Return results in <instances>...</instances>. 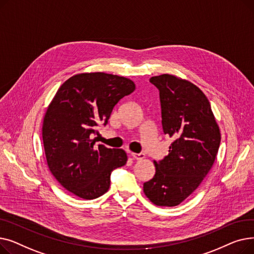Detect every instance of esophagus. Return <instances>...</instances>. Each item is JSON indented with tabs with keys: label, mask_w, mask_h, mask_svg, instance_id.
Segmentation results:
<instances>
[{
	"label": "esophagus",
	"mask_w": 254,
	"mask_h": 254,
	"mask_svg": "<svg viewBox=\"0 0 254 254\" xmlns=\"http://www.w3.org/2000/svg\"><path fill=\"white\" fill-rule=\"evenodd\" d=\"M130 156L134 159H142L144 158V154L143 153H130Z\"/></svg>",
	"instance_id": "1"
}]
</instances>
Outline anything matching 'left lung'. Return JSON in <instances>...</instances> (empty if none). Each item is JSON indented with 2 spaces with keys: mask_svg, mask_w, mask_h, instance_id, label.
<instances>
[{
  "mask_svg": "<svg viewBox=\"0 0 254 254\" xmlns=\"http://www.w3.org/2000/svg\"><path fill=\"white\" fill-rule=\"evenodd\" d=\"M149 81L159 90L162 125L174 139L169 154L158 163L143 190L156 206L174 207L189 197L215 162L220 129L205 93L193 83L163 74Z\"/></svg>",
  "mask_w": 254,
  "mask_h": 254,
  "instance_id": "1",
  "label": "left lung"
}]
</instances>
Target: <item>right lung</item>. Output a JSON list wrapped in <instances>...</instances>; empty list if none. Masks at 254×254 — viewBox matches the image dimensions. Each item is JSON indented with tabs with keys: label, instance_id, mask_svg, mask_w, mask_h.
Masks as SVG:
<instances>
[{
	"label": "right lung",
	"instance_id": "obj_1",
	"mask_svg": "<svg viewBox=\"0 0 254 254\" xmlns=\"http://www.w3.org/2000/svg\"><path fill=\"white\" fill-rule=\"evenodd\" d=\"M135 88L130 79L103 72L76 74L61 85L45 112L42 138L49 171L64 189L84 199L108 191L111 172L127 156L123 149L96 146L91 137Z\"/></svg>",
	"mask_w": 254,
	"mask_h": 254
}]
</instances>
